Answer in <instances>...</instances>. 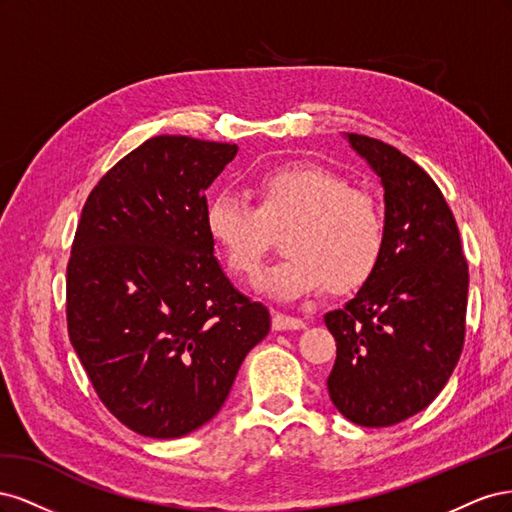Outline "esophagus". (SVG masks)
<instances>
[{"mask_svg": "<svg viewBox=\"0 0 512 512\" xmlns=\"http://www.w3.org/2000/svg\"><path fill=\"white\" fill-rule=\"evenodd\" d=\"M273 329L275 331H301V329H305V322L301 318H292V316H286V314H275Z\"/></svg>", "mask_w": 512, "mask_h": 512, "instance_id": "esophagus-1", "label": "esophagus"}]
</instances>
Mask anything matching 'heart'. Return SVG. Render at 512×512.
Wrapping results in <instances>:
<instances>
[{"label": "heart", "instance_id": "heart-1", "mask_svg": "<svg viewBox=\"0 0 512 512\" xmlns=\"http://www.w3.org/2000/svg\"><path fill=\"white\" fill-rule=\"evenodd\" d=\"M205 228L226 269L241 280H254L273 235L288 229V256L260 277V286L280 299H301L327 284L335 292L363 286L386 239L376 196L318 164L269 170L256 181V205L230 194L211 198Z\"/></svg>", "mask_w": 512, "mask_h": 512}]
</instances>
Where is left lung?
<instances>
[{
    "mask_svg": "<svg viewBox=\"0 0 512 512\" xmlns=\"http://www.w3.org/2000/svg\"><path fill=\"white\" fill-rule=\"evenodd\" d=\"M348 141L382 179L386 239L359 294L324 316L337 342L327 386L348 421L391 427L425 410L459 361L468 260L455 215L421 166L378 138Z\"/></svg>",
    "mask_w": 512,
    "mask_h": 512,
    "instance_id": "1",
    "label": "left lung"
}]
</instances>
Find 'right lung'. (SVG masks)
Masks as SVG:
<instances>
[{"label": "right lung", "instance_id": "right-lung-1", "mask_svg": "<svg viewBox=\"0 0 512 512\" xmlns=\"http://www.w3.org/2000/svg\"><path fill=\"white\" fill-rule=\"evenodd\" d=\"M237 145L153 136L85 200L66 269V320L96 395L147 438H181L220 412L271 329L228 282L205 190Z\"/></svg>", "mask_w": 512, "mask_h": 512}]
</instances>
